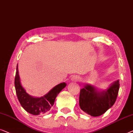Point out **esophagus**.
<instances>
[{
    "label": "esophagus",
    "instance_id": "34e87169",
    "mask_svg": "<svg viewBox=\"0 0 133 133\" xmlns=\"http://www.w3.org/2000/svg\"><path fill=\"white\" fill-rule=\"evenodd\" d=\"M79 79V78H78V76H73L72 78V80L73 81H78Z\"/></svg>",
    "mask_w": 133,
    "mask_h": 133
}]
</instances>
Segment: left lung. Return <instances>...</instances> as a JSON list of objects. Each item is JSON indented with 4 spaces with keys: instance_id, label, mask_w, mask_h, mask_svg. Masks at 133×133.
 <instances>
[{
    "instance_id": "left-lung-1",
    "label": "left lung",
    "mask_w": 133,
    "mask_h": 133,
    "mask_svg": "<svg viewBox=\"0 0 133 133\" xmlns=\"http://www.w3.org/2000/svg\"><path fill=\"white\" fill-rule=\"evenodd\" d=\"M119 85V81L117 80L107 90L99 91L93 85L85 84L80 90V108L91 116L103 115L115 103Z\"/></svg>"
}]
</instances>
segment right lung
Masks as SVG:
<instances>
[{
	"instance_id": "1",
	"label": "right lung",
	"mask_w": 133,
	"mask_h": 133,
	"mask_svg": "<svg viewBox=\"0 0 133 133\" xmlns=\"http://www.w3.org/2000/svg\"><path fill=\"white\" fill-rule=\"evenodd\" d=\"M15 89L17 96L20 104L27 112L33 115H38L47 113L54 105L56 97L66 86V84L62 83L54 87L47 94L40 98H35L28 94L20 83L17 65L16 74L14 79Z\"/></svg>"
}]
</instances>
